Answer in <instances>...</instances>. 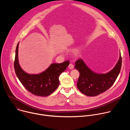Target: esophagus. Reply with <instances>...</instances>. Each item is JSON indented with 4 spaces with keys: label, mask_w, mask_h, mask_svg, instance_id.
<instances>
[{
    "label": "esophagus",
    "mask_w": 130,
    "mask_h": 130,
    "mask_svg": "<svg viewBox=\"0 0 130 130\" xmlns=\"http://www.w3.org/2000/svg\"><path fill=\"white\" fill-rule=\"evenodd\" d=\"M73 67H74V66H73V64H69V66H68V68L70 69H72L73 68Z\"/></svg>",
    "instance_id": "1"
}]
</instances>
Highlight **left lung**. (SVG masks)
I'll return each mask as SVG.
<instances>
[{"label":"left lung","instance_id":"left-lung-1","mask_svg":"<svg viewBox=\"0 0 130 130\" xmlns=\"http://www.w3.org/2000/svg\"><path fill=\"white\" fill-rule=\"evenodd\" d=\"M122 59H119L115 67L106 73H98L91 70L82 59L78 60L75 68L80 76L77 87L83 94L87 96H96L108 89L115 82L121 67Z\"/></svg>","mask_w":130,"mask_h":130}]
</instances>
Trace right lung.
Instances as JSON below:
<instances>
[{
	"label": "right lung",
	"mask_w": 130,
	"mask_h": 130,
	"mask_svg": "<svg viewBox=\"0 0 130 130\" xmlns=\"http://www.w3.org/2000/svg\"><path fill=\"white\" fill-rule=\"evenodd\" d=\"M18 45L15 51L14 69L16 75L23 85L32 94L46 97L56 89L59 85V76L69 64L66 61L62 63H52L45 71L38 74H29L21 67L18 61Z\"/></svg>",
	"instance_id": "add662e5"
}]
</instances>
